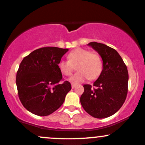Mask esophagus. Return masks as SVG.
Segmentation results:
<instances>
[{
	"mask_svg": "<svg viewBox=\"0 0 145 145\" xmlns=\"http://www.w3.org/2000/svg\"><path fill=\"white\" fill-rule=\"evenodd\" d=\"M75 86H76V84H72V88H75Z\"/></svg>",
	"mask_w": 145,
	"mask_h": 145,
	"instance_id": "34e87169",
	"label": "esophagus"
}]
</instances>
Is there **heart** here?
I'll return each mask as SVG.
<instances>
[{
  "label": "heart",
  "mask_w": 145,
  "mask_h": 145,
  "mask_svg": "<svg viewBox=\"0 0 145 145\" xmlns=\"http://www.w3.org/2000/svg\"><path fill=\"white\" fill-rule=\"evenodd\" d=\"M68 60L61 59L58 67L63 75L70 76L77 66L79 71L69 79L73 83L83 82L88 78L95 80L102 71L103 63L100 56L88 49L76 48L68 54Z\"/></svg>",
  "instance_id": "obj_1"
}]
</instances>
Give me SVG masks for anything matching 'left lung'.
Masks as SVG:
<instances>
[{
	"instance_id": "8db88e82",
	"label": "left lung",
	"mask_w": 145,
	"mask_h": 145,
	"mask_svg": "<svg viewBox=\"0 0 145 145\" xmlns=\"http://www.w3.org/2000/svg\"><path fill=\"white\" fill-rule=\"evenodd\" d=\"M103 61V69L93 83L84 85L80 102L86 111L95 118L113 116L122 107L128 92L129 74L127 66L115 49L97 42L88 43Z\"/></svg>"
}]
</instances>
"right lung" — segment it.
I'll return each mask as SVG.
<instances>
[{
  "label": "right lung",
  "mask_w": 145,
  "mask_h": 145,
  "mask_svg": "<svg viewBox=\"0 0 145 145\" xmlns=\"http://www.w3.org/2000/svg\"><path fill=\"white\" fill-rule=\"evenodd\" d=\"M68 51L44 47L24 57L16 73L18 97L23 106L33 114L46 116L58 109L71 90L68 81L60 83L58 63Z\"/></svg>",
  "instance_id": "add662e5"
}]
</instances>
